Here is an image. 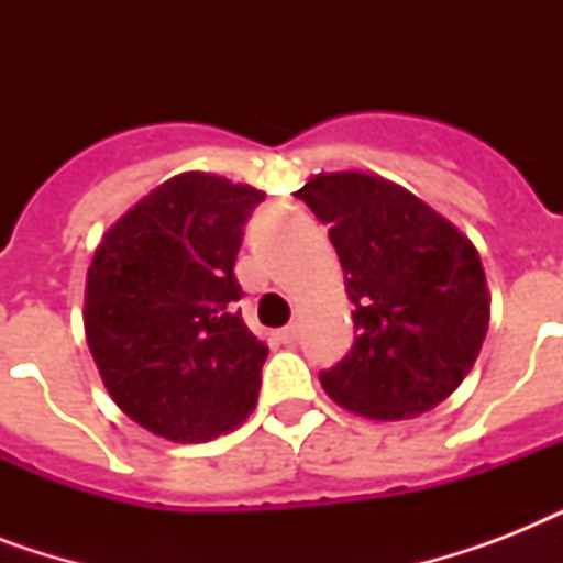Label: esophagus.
<instances>
[{
	"label": "esophagus",
	"mask_w": 563,
	"mask_h": 563,
	"mask_svg": "<svg viewBox=\"0 0 563 563\" xmlns=\"http://www.w3.org/2000/svg\"><path fill=\"white\" fill-rule=\"evenodd\" d=\"M277 342H280V344H295V342H298V324L283 327L280 333H277Z\"/></svg>",
	"instance_id": "esophagus-1"
}]
</instances>
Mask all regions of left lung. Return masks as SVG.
I'll use <instances>...</instances> for the list:
<instances>
[{
	"instance_id": "obj_1",
	"label": "left lung",
	"mask_w": 563,
	"mask_h": 563,
	"mask_svg": "<svg viewBox=\"0 0 563 563\" xmlns=\"http://www.w3.org/2000/svg\"><path fill=\"white\" fill-rule=\"evenodd\" d=\"M330 224L356 342L321 374L324 391L371 420H406L462 385L488 333L479 254L409 189L365 172L316 175L295 192Z\"/></svg>"
}]
</instances>
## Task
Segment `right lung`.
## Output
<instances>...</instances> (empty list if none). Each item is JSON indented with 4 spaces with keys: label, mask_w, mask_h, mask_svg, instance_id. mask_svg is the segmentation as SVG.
Here are the masks:
<instances>
[{
    "label": "right lung",
    "mask_w": 563,
    "mask_h": 563,
    "mask_svg": "<svg viewBox=\"0 0 563 563\" xmlns=\"http://www.w3.org/2000/svg\"><path fill=\"white\" fill-rule=\"evenodd\" d=\"M265 195L184 172L140 198L96 247L84 330L104 388L128 418L201 444L254 411L268 356L242 321V228Z\"/></svg>",
    "instance_id": "add662e5"
}]
</instances>
